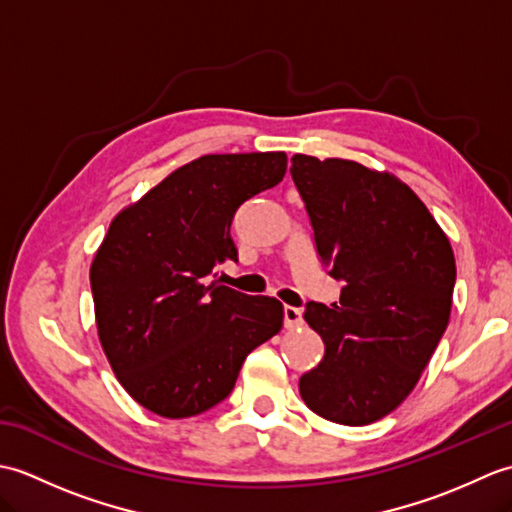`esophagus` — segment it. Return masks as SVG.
<instances>
[{"label": "esophagus", "instance_id": "obj_1", "mask_svg": "<svg viewBox=\"0 0 512 512\" xmlns=\"http://www.w3.org/2000/svg\"><path fill=\"white\" fill-rule=\"evenodd\" d=\"M303 323L301 319V310L295 306H284V328L286 330H295Z\"/></svg>", "mask_w": 512, "mask_h": 512}]
</instances>
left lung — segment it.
Masks as SVG:
<instances>
[{"label": "left lung", "instance_id": "1", "mask_svg": "<svg viewBox=\"0 0 512 512\" xmlns=\"http://www.w3.org/2000/svg\"><path fill=\"white\" fill-rule=\"evenodd\" d=\"M339 303H306L321 363L299 378L321 418L361 427L394 411L416 387L449 325L455 257L447 235L407 184L354 160L292 156Z\"/></svg>", "mask_w": 512, "mask_h": 512}]
</instances>
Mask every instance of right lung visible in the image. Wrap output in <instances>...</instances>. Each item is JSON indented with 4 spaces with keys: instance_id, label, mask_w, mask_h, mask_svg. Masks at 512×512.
Listing matches in <instances>:
<instances>
[{
    "instance_id": "right-lung-1",
    "label": "right lung",
    "mask_w": 512,
    "mask_h": 512,
    "mask_svg": "<svg viewBox=\"0 0 512 512\" xmlns=\"http://www.w3.org/2000/svg\"><path fill=\"white\" fill-rule=\"evenodd\" d=\"M284 151L209 154L114 217L90 268L99 339L116 378L162 418H191L235 387L246 356L275 336L284 306L215 277L237 262L239 206L286 176Z\"/></svg>"
}]
</instances>
